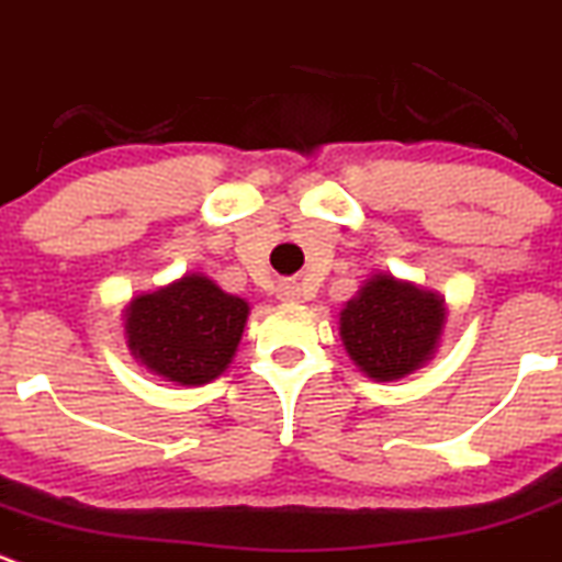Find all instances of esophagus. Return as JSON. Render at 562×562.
Listing matches in <instances>:
<instances>
[{"instance_id": "esophagus-1", "label": "esophagus", "mask_w": 562, "mask_h": 562, "mask_svg": "<svg viewBox=\"0 0 562 562\" xmlns=\"http://www.w3.org/2000/svg\"><path fill=\"white\" fill-rule=\"evenodd\" d=\"M276 292H278V301H284V303H297L303 295V290L297 281H281Z\"/></svg>"}]
</instances>
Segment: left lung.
Segmentation results:
<instances>
[{
    "instance_id": "1",
    "label": "left lung",
    "mask_w": 562,
    "mask_h": 562,
    "mask_svg": "<svg viewBox=\"0 0 562 562\" xmlns=\"http://www.w3.org/2000/svg\"><path fill=\"white\" fill-rule=\"evenodd\" d=\"M445 297L375 276L345 306L339 334L350 358L375 381H397L432 356L445 328Z\"/></svg>"
}]
</instances>
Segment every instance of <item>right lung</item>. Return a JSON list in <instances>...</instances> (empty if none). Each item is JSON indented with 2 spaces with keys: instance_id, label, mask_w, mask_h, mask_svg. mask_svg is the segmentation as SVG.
<instances>
[{
  "instance_id": "add662e5",
  "label": "right lung",
  "mask_w": 562,
  "mask_h": 562,
  "mask_svg": "<svg viewBox=\"0 0 562 562\" xmlns=\"http://www.w3.org/2000/svg\"><path fill=\"white\" fill-rule=\"evenodd\" d=\"M248 312L243 297L223 292L206 276H184L130 303L126 341L154 375L201 386L232 364Z\"/></svg>"
}]
</instances>
